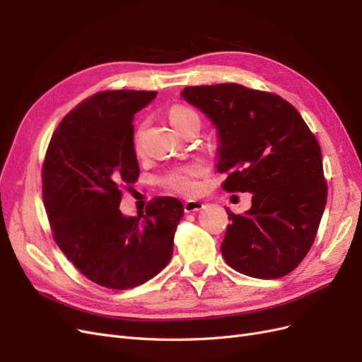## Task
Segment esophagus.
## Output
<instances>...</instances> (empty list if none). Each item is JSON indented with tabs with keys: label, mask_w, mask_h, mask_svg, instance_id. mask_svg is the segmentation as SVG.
Masks as SVG:
<instances>
[{
	"label": "esophagus",
	"mask_w": 362,
	"mask_h": 362,
	"mask_svg": "<svg viewBox=\"0 0 362 362\" xmlns=\"http://www.w3.org/2000/svg\"><path fill=\"white\" fill-rule=\"evenodd\" d=\"M205 205L201 201H196V199H190L184 204V211L185 213H194V211H199L202 210Z\"/></svg>",
	"instance_id": "1"
}]
</instances>
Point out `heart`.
<instances>
[{
    "mask_svg": "<svg viewBox=\"0 0 362 362\" xmlns=\"http://www.w3.org/2000/svg\"><path fill=\"white\" fill-rule=\"evenodd\" d=\"M169 120L175 129L181 131L185 125L190 124L192 120H199V117L196 115V112L189 107L173 105L169 110ZM204 172L205 169L201 163H192L181 169L170 172L168 177V184L172 189L181 193H193L198 189V181H196V178H199Z\"/></svg>",
    "mask_w": 362,
    "mask_h": 362,
    "instance_id": "obj_1",
    "label": "heart"
}]
</instances>
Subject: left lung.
Instances as JSON below:
<instances>
[{"instance_id": "left-lung-1", "label": "left lung", "mask_w": 362, "mask_h": 362, "mask_svg": "<svg viewBox=\"0 0 362 362\" xmlns=\"http://www.w3.org/2000/svg\"><path fill=\"white\" fill-rule=\"evenodd\" d=\"M181 96L217 131L223 189L252 193L245 214L226 208L228 266L250 278L286 276L311 249L327 198L314 134L290 103L242 84L185 87Z\"/></svg>"}]
</instances>
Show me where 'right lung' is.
Masks as SVG:
<instances>
[{"instance_id": "add662e5", "label": "right lung", "mask_w": 362, "mask_h": 362, "mask_svg": "<svg viewBox=\"0 0 362 362\" xmlns=\"http://www.w3.org/2000/svg\"><path fill=\"white\" fill-rule=\"evenodd\" d=\"M156 96L146 90L90 96L62 120L43 163L54 240L86 278L107 288H134L166 267L184 216L182 204L169 196L137 216L119 210L120 189L140 172L134 115Z\"/></svg>"}]
</instances>
